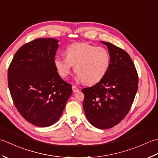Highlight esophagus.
Wrapping results in <instances>:
<instances>
[{"instance_id": "obj_1", "label": "esophagus", "mask_w": 158, "mask_h": 158, "mask_svg": "<svg viewBox=\"0 0 158 158\" xmlns=\"http://www.w3.org/2000/svg\"><path fill=\"white\" fill-rule=\"evenodd\" d=\"M79 89L77 88V87H76L75 85H73V92H79Z\"/></svg>"}]
</instances>
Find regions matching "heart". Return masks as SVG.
<instances>
[{"instance_id":"1","label":"heart","mask_w":158,"mask_h":158,"mask_svg":"<svg viewBox=\"0 0 158 158\" xmlns=\"http://www.w3.org/2000/svg\"><path fill=\"white\" fill-rule=\"evenodd\" d=\"M110 64V56L106 49L84 43L69 45L65 49V57L58 56L54 59L60 77H68L74 65L79 78L88 85L102 80L108 73Z\"/></svg>"}]
</instances>
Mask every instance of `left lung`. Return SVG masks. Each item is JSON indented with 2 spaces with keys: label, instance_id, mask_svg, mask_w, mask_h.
<instances>
[{
  "label": "left lung",
  "instance_id": "left-lung-1",
  "mask_svg": "<svg viewBox=\"0 0 158 158\" xmlns=\"http://www.w3.org/2000/svg\"><path fill=\"white\" fill-rule=\"evenodd\" d=\"M110 56L109 69L100 82L83 88V109L89 122L99 129L118 124L132 106L138 90L139 77L135 64L125 50L103 42Z\"/></svg>",
  "mask_w": 158,
  "mask_h": 158
}]
</instances>
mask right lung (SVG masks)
<instances>
[{
  "label": "right lung",
  "mask_w": 158,
  "mask_h": 158,
  "mask_svg": "<svg viewBox=\"0 0 158 158\" xmlns=\"http://www.w3.org/2000/svg\"><path fill=\"white\" fill-rule=\"evenodd\" d=\"M58 41L36 39L20 48L8 69V86L13 102L23 118L48 127L62 115L73 93L54 65Z\"/></svg>",
  "instance_id": "right-lung-1"
}]
</instances>
